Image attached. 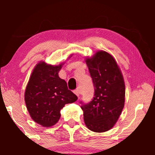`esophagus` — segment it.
Segmentation results:
<instances>
[{"instance_id":"1","label":"esophagus","mask_w":155,"mask_h":155,"mask_svg":"<svg viewBox=\"0 0 155 155\" xmlns=\"http://www.w3.org/2000/svg\"><path fill=\"white\" fill-rule=\"evenodd\" d=\"M74 93L77 95V96H79V94H80V91H79V89H77V90H74Z\"/></svg>"}]
</instances>
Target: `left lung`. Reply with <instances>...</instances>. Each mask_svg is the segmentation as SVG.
<instances>
[{"instance_id": "1", "label": "left lung", "mask_w": 155, "mask_h": 155, "mask_svg": "<svg viewBox=\"0 0 155 155\" xmlns=\"http://www.w3.org/2000/svg\"><path fill=\"white\" fill-rule=\"evenodd\" d=\"M92 78L94 97L82 104L85 124L89 129L103 133L114 127L124 106L125 85L116 61L105 51L97 52L85 60Z\"/></svg>"}]
</instances>
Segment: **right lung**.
Instances as JSON below:
<instances>
[{"mask_svg": "<svg viewBox=\"0 0 155 155\" xmlns=\"http://www.w3.org/2000/svg\"><path fill=\"white\" fill-rule=\"evenodd\" d=\"M62 65L40 62L34 68L26 87L25 101L28 111L31 118L44 127L55 124L65 104L78 99L68 90L65 80L59 77Z\"/></svg>", "mask_w": 155, "mask_h": 155, "instance_id": "1", "label": "right lung"}]
</instances>
